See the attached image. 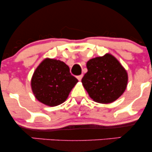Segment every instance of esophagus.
Segmentation results:
<instances>
[{
    "label": "esophagus",
    "instance_id": "esophagus-1",
    "mask_svg": "<svg viewBox=\"0 0 152 152\" xmlns=\"http://www.w3.org/2000/svg\"><path fill=\"white\" fill-rule=\"evenodd\" d=\"M82 78H83V74H81V75H80V76H77V78H78V81H81V80L82 79Z\"/></svg>",
    "mask_w": 152,
    "mask_h": 152
}]
</instances>
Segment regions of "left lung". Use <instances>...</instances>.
I'll return each instance as SVG.
<instances>
[{
  "label": "left lung",
  "instance_id": "obj_1",
  "mask_svg": "<svg viewBox=\"0 0 152 152\" xmlns=\"http://www.w3.org/2000/svg\"><path fill=\"white\" fill-rule=\"evenodd\" d=\"M86 67L88 71L81 82L94 102L110 104L125 91L128 74L114 56L106 53L103 56L90 59L86 63Z\"/></svg>",
  "mask_w": 152,
  "mask_h": 152
}]
</instances>
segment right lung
I'll return each instance as SVG.
<instances>
[{"label": "right lung", "mask_w": 152, "mask_h": 152, "mask_svg": "<svg viewBox=\"0 0 152 152\" xmlns=\"http://www.w3.org/2000/svg\"><path fill=\"white\" fill-rule=\"evenodd\" d=\"M77 82V78L71 74L65 63L46 58L35 70L31 85L38 102L48 106H56L65 102Z\"/></svg>", "instance_id": "1"}]
</instances>
